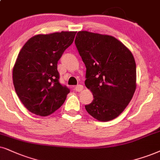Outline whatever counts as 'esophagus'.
<instances>
[{"label": "esophagus", "instance_id": "esophagus-1", "mask_svg": "<svg viewBox=\"0 0 160 160\" xmlns=\"http://www.w3.org/2000/svg\"><path fill=\"white\" fill-rule=\"evenodd\" d=\"M83 89V86H82V85H78V86H75V91L76 92H81V91Z\"/></svg>", "mask_w": 160, "mask_h": 160}]
</instances>
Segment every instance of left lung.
Instances as JSON below:
<instances>
[{"instance_id": "left-lung-1", "label": "left lung", "mask_w": 160, "mask_h": 160, "mask_svg": "<svg viewBox=\"0 0 160 160\" xmlns=\"http://www.w3.org/2000/svg\"><path fill=\"white\" fill-rule=\"evenodd\" d=\"M76 47L86 68L85 85L94 100L85 106L99 121L112 120L128 106L136 90V63L130 50L110 35L78 32Z\"/></svg>"}]
</instances>
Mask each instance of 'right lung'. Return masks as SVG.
Returning a JSON list of instances; mask_svg holds the SVG:
<instances>
[{"label":"right lung","instance_id":"obj_1","mask_svg":"<svg viewBox=\"0 0 160 160\" xmlns=\"http://www.w3.org/2000/svg\"><path fill=\"white\" fill-rule=\"evenodd\" d=\"M77 32L38 35L20 51L13 68L18 98L30 112L46 117L65 102L70 89L60 83L58 62L73 43Z\"/></svg>","mask_w":160,"mask_h":160}]
</instances>
